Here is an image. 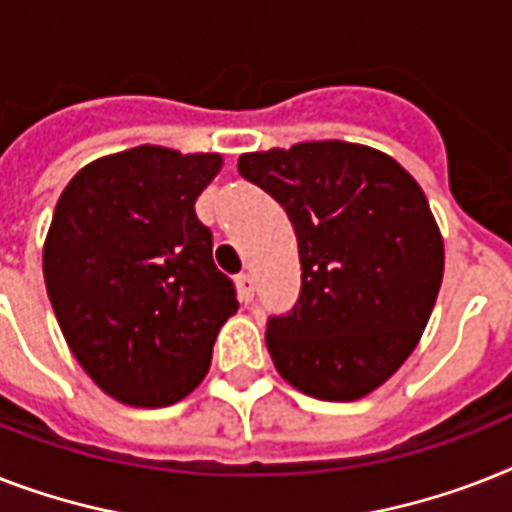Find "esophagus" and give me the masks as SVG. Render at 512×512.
I'll use <instances>...</instances> for the list:
<instances>
[{"label": "esophagus", "mask_w": 512, "mask_h": 512, "mask_svg": "<svg viewBox=\"0 0 512 512\" xmlns=\"http://www.w3.org/2000/svg\"><path fill=\"white\" fill-rule=\"evenodd\" d=\"M236 289H239V297L247 305V302H252V294H255V278L249 276V273H239L236 276Z\"/></svg>", "instance_id": "1"}]
</instances>
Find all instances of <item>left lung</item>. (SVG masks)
Wrapping results in <instances>:
<instances>
[{"mask_svg":"<svg viewBox=\"0 0 512 512\" xmlns=\"http://www.w3.org/2000/svg\"><path fill=\"white\" fill-rule=\"evenodd\" d=\"M239 173L297 234L299 299L265 331L276 371L315 400L371 394L421 342L442 286L429 199L394 157L339 139L247 152Z\"/></svg>","mask_w":512,"mask_h":512,"instance_id":"obj_1","label":"left lung"}]
</instances>
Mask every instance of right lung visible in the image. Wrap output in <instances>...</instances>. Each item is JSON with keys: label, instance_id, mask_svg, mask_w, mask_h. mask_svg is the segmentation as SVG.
<instances>
[{"label": "right lung", "instance_id": "1", "mask_svg": "<svg viewBox=\"0 0 512 512\" xmlns=\"http://www.w3.org/2000/svg\"><path fill=\"white\" fill-rule=\"evenodd\" d=\"M220 168L218 152L144 144L89 162L57 199L49 302L83 371L123 405L168 407L194 392L239 307L194 213Z\"/></svg>", "mask_w": 512, "mask_h": 512}]
</instances>
